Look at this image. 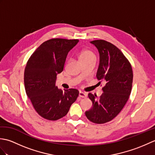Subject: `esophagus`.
<instances>
[{
    "mask_svg": "<svg viewBox=\"0 0 155 155\" xmlns=\"http://www.w3.org/2000/svg\"><path fill=\"white\" fill-rule=\"evenodd\" d=\"M79 97L81 98H86L87 97V94L81 91V92H79Z\"/></svg>",
    "mask_w": 155,
    "mask_h": 155,
    "instance_id": "1",
    "label": "esophagus"
}]
</instances>
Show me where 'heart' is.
<instances>
[{"instance_id":"b5f03b06","label":"heart","mask_w":155,"mask_h":155,"mask_svg":"<svg viewBox=\"0 0 155 155\" xmlns=\"http://www.w3.org/2000/svg\"><path fill=\"white\" fill-rule=\"evenodd\" d=\"M79 58L82 62H84L92 58H95V55L93 51L88 49H83L80 52Z\"/></svg>"}]
</instances>
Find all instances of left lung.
Returning <instances> with one entry per match:
<instances>
[{"label":"left lung","mask_w":155,"mask_h":155,"mask_svg":"<svg viewBox=\"0 0 155 155\" xmlns=\"http://www.w3.org/2000/svg\"><path fill=\"white\" fill-rule=\"evenodd\" d=\"M91 42L100 54L97 78L105 84L99 98L88 93L93 107L85 115L94 123L103 124L116 117L127 103L132 89L133 73L129 61L116 46L104 40Z\"/></svg>","instance_id":"obj_1"}]
</instances>
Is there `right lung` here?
Segmentation results:
<instances>
[{
  "instance_id": "right-lung-1",
  "label": "right lung",
  "mask_w": 155,
  "mask_h": 155,
  "mask_svg": "<svg viewBox=\"0 0 155 155\" xmlns=\"http://www.w3.org/2000/svg\"><path fill=\"white\" fill-rule=\"evenodd\" d=\"M78 42V39L58 38L45 41L36 49L26 65V93L35 110L45 119L57 120L64 117L79 94L74 88L62 91L55 85L68 52Z\"/></svg>"
}]
</instances>
